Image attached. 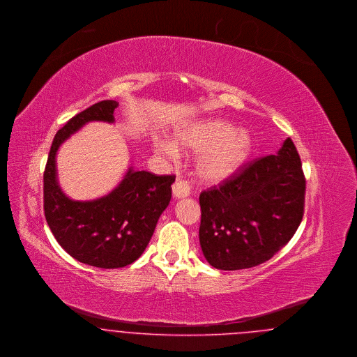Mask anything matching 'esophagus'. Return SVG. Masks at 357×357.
Returning <instances> with one entry per match:
<instances>
[{"label": "esophagus", "mask_w": 357, "mask_h": 357, "mask_svg": "<svg viewBox=\"0 0 357 357\" xmlns=\"http://www.w3.org/2000/svg\"><path fill=\"white\" fill-rule=\"evenodd\" d=\"M172 194L175 198H185L190 194V188L188 182L185 181H176L172 185Z\"/></svg>", "instance_id": "esophagus-1"}]
</instances>
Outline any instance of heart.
<instances>
[{
    "instance_id": "heart-1",
    "label": "heart",
    "mask_w": 357,
    "mask_h": 357,
    "mask_svg": "<svg viewBox=\"0 0 357 357\" xmlns=\"http://www.w3.org/2000/svg\"><path fill=\"white\" fill-rule=\"evenodd\" d=\"M179 144L194 152H201L197 159V174L206 182H221L243 166L250 156L251 135L241 128L208 119L195 121L176 133ZM158 152L168 158L178 155L176 147L169 142H159Z\"/></svg>"
}]
</instances>
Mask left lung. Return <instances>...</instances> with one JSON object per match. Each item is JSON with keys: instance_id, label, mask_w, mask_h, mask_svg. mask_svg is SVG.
Listing matches in <instances>:
<instances>
[{"instance_id": "obj_1", "label": "left lung", "mask_w": 357, "mask_h": 357, "mask_svg": "<svg viewBox=\"0 0 357 357\" xmlns=\"http://www.w3.org/2000/svg\"><path fill=\"white\" fill-rule=\"evenodd\" d=\"M305 190L301 158L289 137L276 155L202 191L199 243L210 266L234 271L270 260L302 221Z\"/></svg>"}]
</instances>
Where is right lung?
Here are the masks:
<instances>
[{"instance_id":"right-lung-1","label":"right lung","mask_w":357,"mask_h":357,"mask_svg":"<svg viewBox=\"0 0 357 357\" xmlns=\"http://www.w3.org/2000/svg\"><path fill=\"white\" fill-rule=\"evenodd\" d=\"M119 102L106 100L74 116L58 130L44 169V214L56 241L78 261L120 268L137 260L171 199L174 175L129 167L119 186L93 201H74L56 176V152L73 133L91 121L114 123Z\"/></svg>"}]
</instances>
